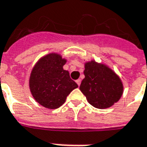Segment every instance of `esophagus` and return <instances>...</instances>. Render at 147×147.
<instances>
[{
	"label": "esophagus",
	"instance_id": "34e87169",
	"mask_svg": "<svg viewBox=\"0 0 147 147\" xmlns=\"http://www.w3.org/2000/svg\"><path fill=\"white\" fill-rule=\"evenodd\" d=\"M76 82H77V84L78 86H80L81 84V79H78V80H76Z\"/></svg>",
	"mask_w": 147,
	"mask_h": 147
}]
</instances>
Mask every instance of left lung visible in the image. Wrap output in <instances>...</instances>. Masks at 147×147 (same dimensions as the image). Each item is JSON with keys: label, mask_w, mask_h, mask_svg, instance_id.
<instances>
[{"label": "left lung", "mask_w": 147, "mask_h": 147, "mask_svg": "<svg viewBox=\"0 0 147 147\" xmlns=\"http://www.w3.org/2000/svg\"><path fill=\"white\" fill-rule=\"evenodd\" d=\"M84 67L85 78L79 88L90 104L105 109L117 103L123 94L124 86L115 71L94 60L86 61Z\"/></svg>", "instance_id": "8db88e82"}]
</instances>
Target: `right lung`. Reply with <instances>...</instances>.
Returning <instances> with one entry per match:
<instances>
[{"label":"right lung","mask_w":147,"mask_h":147,"mask_svg":"<svg viewBox=\"0 0 147 147\" xmlns=\"http://www.w3.org/2000/svg\"><path fill=\"white\" fill-rule=\"evenodd\" d=\"M67 60L57 53L39 59L30 72V91L34 100L48 109L60 108L67 96L78 86L63 69Z\"/></svg>","instance_id":"right-lung-1"}]
</instances>
